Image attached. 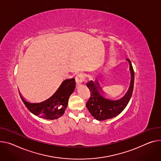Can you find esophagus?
Listing matches in <instances>:
<instances>
[{"label":"esophagus","mask_w":161,"mask_h":161,"mask_svg":"<svg viewBox=\"0 0 161 161\" xmlns=\"http://www.w3.org/2000/svg\"><path fill=\"white\" fill-rule=\"evenodd\" d=\"M76 81L78 85H80L85 82V76L82 74L78 75L76 78Z\"/></svg>","instance_id":"esophagus-1"}]
</instances>
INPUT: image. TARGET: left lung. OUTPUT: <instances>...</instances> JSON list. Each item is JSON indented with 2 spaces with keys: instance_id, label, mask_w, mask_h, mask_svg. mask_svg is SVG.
I'll return each mask as SVG.
<instances>
[{
  "instance_id": "8db88e82",
  "label": "left lung",
  "mask_w": 161,
  "mask_h": 161,
  "mask_svg": "<svg viewBox=\"0 0 161 161\" xmlns=\"http://www.w3.org/2000/svg\"><path fill=\"white\" fill-rule=\"evenodd\" d=\"M130 65L131 81L126 93L120 99H110L105 97L99 82L91 80L86 83L91 92V97L86 104L87 109L94 118L98 121H104L118 115L127 106L132 95L134 85V71L130 61L126 59Z\"/></svg>"
}]
</instances>
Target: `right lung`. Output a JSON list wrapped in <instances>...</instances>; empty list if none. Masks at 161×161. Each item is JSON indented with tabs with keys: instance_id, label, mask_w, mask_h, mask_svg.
Here are the masks:
<instances>
[{
	"instance_id": "obj_1",
	"label": "right lung",
	"mask_w": 161,
	"mask_h": 161,
	"mask_svg": "<svg viewBox=\"0 0 161 161\" xmlns=\"http://www.w3.org/2000/svg\"><path fill=\"white\" fill-rule=\"evenodd\" d=\"M76 87L75 78L64 80L55 93L47 99L40 103H31L20 97L27 109L36 116L46 119L59 118L65 112L70 96Z\"/></svg>"
}]
</instances>
